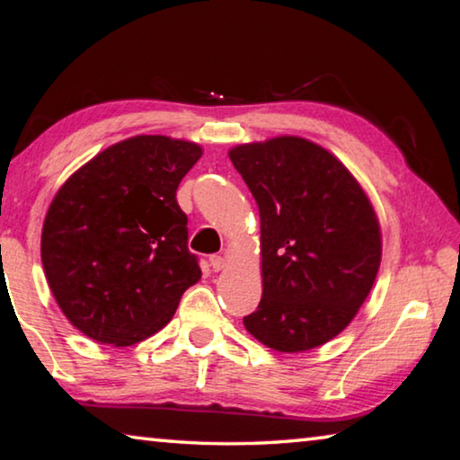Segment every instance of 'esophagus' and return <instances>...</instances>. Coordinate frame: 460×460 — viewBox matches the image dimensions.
Masks as SVG:
<instances>
[{"label": "esophagus", "mask_w": 460, "mask_h": 460, "mask_svg": "<svg viewBox=\"0 0 460 460\" xmlns=\"http://www.w3.org/2000/svg\"><path fill=\"white\" fill-rule=\"evenodd\" d=\"M208 261H211V268L215 271H221L225 268V258H223V255H211V260H208Z\"/></svg>", "instance_id": "34e87169"}]
</instances>
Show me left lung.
I'll use <instances>...</instances> for the list:
<instances>
[{
  "label": "left lung",
  "mask_w": 460,
  "mask_h": 460,
  "mask_svg": "<svg viewBox=\"0 0 460 460\" xmlns=\"http://www.w3.org/2000/svg\"><path fill=\"white\" fill-rule=\"evenodd\" d=\"M229 158L261 223L263 292L245 329L279 353L321 347L347 329L376 282L381 231L367 194L305 137L241 144Z\"/></svg>",
  "instance_id": "left-lung-1"
}]
</instances>
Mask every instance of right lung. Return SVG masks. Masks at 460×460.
Masks as SVG:
<instances>
[{"label":"right lung","instance_id":"obj_1","mask_svg":"<svg viewBox=\"0 0 460 460\" xmlns=\"http://www.w3.org/2000/svg\"><path fill=\"white\" fill-rule=\"evenodd\" d=\"M199 144L136 136L109 146L58 192L42 227L49 286L75 329L129 347L170 323L200 279L176 189Z\"/></svg>","mask_w":460,"mask_h":460}]
</instances>
